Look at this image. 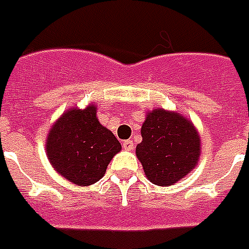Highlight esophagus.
I'll return each mask as SVG.
<instances>
[{
	"label": "esophagus",
	"mask_w": 249,
	"mask_h": 249,
	"mask_svg": "<svg viewBox=\"0 0 249 249\" xmlns=\"http://www.w3.org/2000/svg\"><path fill=\"white\" fill-rule=\"evenodd\" d=\"M123 149H124V150H133L134 149L133 141H130V139H127V141H123Z\"/></svg>",
	"instance_id": "esophagus-1"
}]
</instances>
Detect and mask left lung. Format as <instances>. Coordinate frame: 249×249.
Here are the masks:
<instances>
[{
	"mask_svg": "<svg viewBox=\"0 0 249 249\" xmlns=\"http://www.w3.org/2000/svg\"><path fill=\"white\" fill-rule=\"evenodd\" d=\"M142 142L137 157L150 182L158 186L176 184L197 165L200 135L193 123L178 112L156 108L149 111L141 128Z\"/></svg>",
	"mask_w": 249,
	"mask_h": 249,
	"instance_id": "obj_1",
	"label": "left lung"
}]
</instances>
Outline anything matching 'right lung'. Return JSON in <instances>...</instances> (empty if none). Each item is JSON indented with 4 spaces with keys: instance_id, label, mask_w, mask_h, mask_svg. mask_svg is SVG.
Returning a JSON list of instances; mask_svg holds the SVG:
<instances>
[{
    "instance_id": "add662e5",
    "label": "right lung",
    "mask_w": 249,
    "mask_h": 249,
    "mask_svg": "<svg viewBox=\"0 0 249 249\" xmlns=\"http://www.w3.org/2000/svg\"><path fill=\"white\" fill-rule=\"evenodd\" d=\"M45 147L54 170L79 186L98 182L122 149L115 135L100 124L93 105L65 111L49 130Z\"/></svg>"
}]
</instances>
